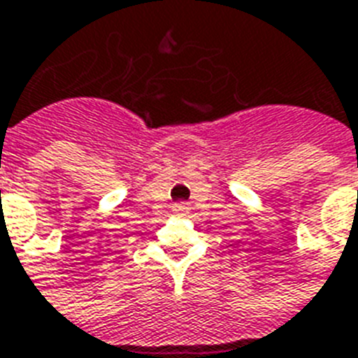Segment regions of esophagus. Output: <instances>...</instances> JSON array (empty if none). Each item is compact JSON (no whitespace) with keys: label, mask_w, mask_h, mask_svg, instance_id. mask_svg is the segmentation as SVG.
Here are the masks:
<instances>
[{"label":"esophagus","mask_w":358,"mask_h":358,"mask_svg":"<svg viewBox=\"0 0 358 358\" xmlns=\"http://www.w3.org/2000/svg\"><path fill=\"white\" fill-rule=\"evenodd\" d=\"M173 211L176 213V215H180V216L187 215V213H189V203H184V202L174 203V206H173Z\"/></svg>","instance_id":"esophagus-1"}]
</instances>
